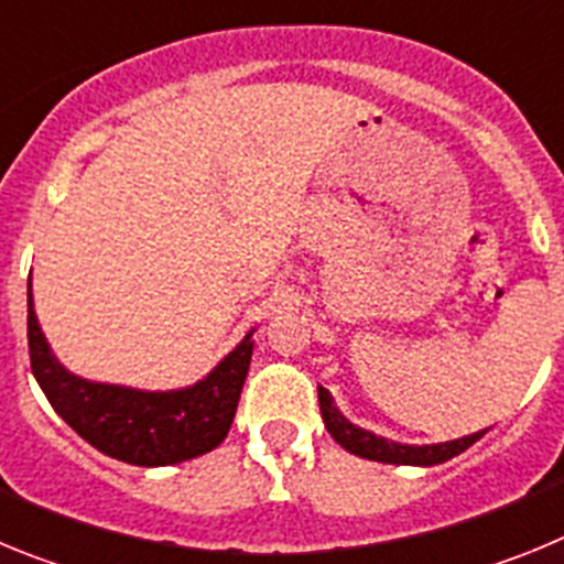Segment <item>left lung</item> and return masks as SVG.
<instances>
[{"mask_svg": "<svg viewBox=\"0 0 564 564\" xmlns=\"http://www.w3.org/2000/svg\"><path fill=\"white\" fill-rule=\"evenodd\" d=\"M318 406H322V417H325L327 432H330L333 441H336L338 446H344L350 455L367 457V460L378 463H395V466H437V463H446L452 460V457L460 455V452H466L471 443H477L488 432L482 430L475 432V435L460 437V441L432 443V446H403V443L372 435V432L361 430V426H352V423L333 406V398L325 387H318Z\"/></svg>", "mask_w": 564, "mask_h": 564, "instance_id": "8db88e82", "label": "left lung"}]
</instances>
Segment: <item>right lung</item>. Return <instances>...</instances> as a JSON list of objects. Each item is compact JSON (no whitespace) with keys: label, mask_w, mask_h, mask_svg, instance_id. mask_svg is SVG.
Wrapping results in <instances>:
<instances>
[{"label":"right lung","mask_w":564,"mask_h":564,"mask_svg":"<svg viewBox=\"0 0 564 564\" xmlns=\"http://www.w3.org/2000/svg\"><path fill=\"white\" fill-rule=\"evenodd\" d=\"M30 370L50 406L98 452L132 466H172L217 449L251 367V333L208 378L177 392H141L69 376L53 358L33 313L28 279Z\"/></svg>","instance_id":"add662e5"}]
</instances>
